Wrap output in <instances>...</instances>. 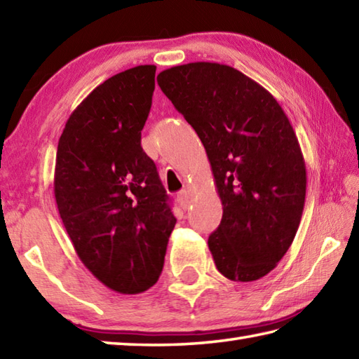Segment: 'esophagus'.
I'll return each instance as SVG.
<instances>
[{
	"mask_svg": "<svg viewBox=\"0 0 359 359\" xmlns=\"http://www.w3.org/2000/svg\"><path fill=\"white\" fill-rule=\"evenodd\" d=\"M177 202L182 208L187 210L189 207V203H191V194H189V191H187V189H182V191L177 194Z\"/></svg>",
	"mask_w": 359,
	"mask_h": 359,
	"instance_id": "34e87169",
	"label": "esophagus"
}]
</instances>
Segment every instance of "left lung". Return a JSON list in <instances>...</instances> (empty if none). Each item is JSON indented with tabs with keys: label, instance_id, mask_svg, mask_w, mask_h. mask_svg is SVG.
Wrapping results in <instances>:
<instances>
[{
	"label": "left lung",
	"instance_id": "left-lung-1",
	"mask_svg": "<svg viewBox=\"0 0 359 359\" xmlns=\"http://www.w3.org/2000/svg\"><path fill=\"white\" fill-rule=\"evenodd\" d=\"M205 147L222 219L208 236L215 264L233 282L269 273L297 233L306 193L299 140L268 90L238 69L193 62L157 76Z\"/></svg>",
	"mask_w": 359,
	"mask_h": 359
}]
</instances>
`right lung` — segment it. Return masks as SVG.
Masks as SVG:
<instances>
[{"mask_svg":"<svg viewBox=\"0 0 359 359\" xmlns=\"http://www.w3.org/2000/svg\"><path fill=\"white\" fill-rule=\"evenodd\" d=\"M156 67L111 76L69 115L59 138L54 196L77 257L110 290L157 283L175 217L142 147Z\"/></svg>","mask_w":359,"mask_h":359,"instance_id":"right-lung-1","label":"right lung"}]
</instances>
